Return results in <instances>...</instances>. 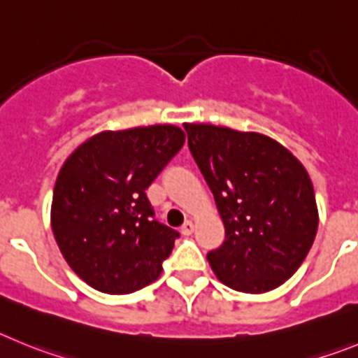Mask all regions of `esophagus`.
I'll return each mask as SVG.
<instances>
[{
  "label": "esophagus",
  "instance_id": "1",
  "mask_svg": "<svg viewBox=\"0 0 358 358\" xmlns=\"http://www.w3.org/2000/svg\"><path fill=\"white\" fill-rule=\"evenodd\" d=\"M192 231H194V223H192V221H187V223L182 227V234L183 235H191Z\"/></svg>",
  "mask_w": 358,
  "mask_h": 358
}]
</instances>
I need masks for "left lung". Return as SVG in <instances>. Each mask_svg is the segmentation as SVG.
Instances as JSON below:
<instances>
[{
    "mask_svg": "<svg viewBox=\"0 0 358 358\" xmlns=\"http://www.w3.org/2000/svg\"><path fill=\"white\" fill-rule=\"evenodd\" d=\"M183 128L224 224V243L207 255L214 275L250 294L280 287L303 264L317 234L307 169L264 134L215 124Z\"/></svg>",
    "mask_w": 358,
    "mask_h": 358,
    "instance_id": "1",
    "label": "left lung"
}]
</instances>
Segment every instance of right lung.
Instances as JSON below:
<instances>
[{
	"label": "right lung",
	"instance_id": "right-lung-1",
	"mask_svg": "<svg viewBox=\"0 0 358 358\" xmlns=\"http://www.w3.org/2000/svg\"><path fill=\"white\" fill-rule=\"evenodd\" d=\"M183 143L173 124L105 130L60 167L51 230L71 269L96 291L128 294L162 273L178 234L153 219L144 191Z\"/></svg>",
	"mask_w": 358,
	"mask_h": 358
}]
</instances>
